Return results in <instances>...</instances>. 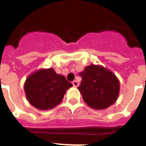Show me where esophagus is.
Segmentation results:
<instances>
[{
    "mask_svg": "<svg viewBox=\"0 0 146 146\" xmlns=\"http://www.w3.org/2000/svg\"><path fill=\"white\" fill-rule=\"evenodd\" d=\"M73 85L74 87H78L80 84H79V82H78L77 80H74L73 82Z\"/></svg>",
    "mask_w": 146,
    "mask_h": 146,
    "instance_id": "34e87169",
    "label": "esophagus"
}]
</instances>
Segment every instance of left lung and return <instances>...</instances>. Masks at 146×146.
Here are the masks:
<instances>
[{"label": "left lung", "mask_w": 146, "mask_h": 146, "mask_svg": "<svg viewBox=\"0 0 146 146\" xmlns=\"http://www.w3.org/2000/svg\"><path fill=\"white\" fill-rule=\"evenodd\" d=\"M79 75L82 81L78 89L84 102L90 108L102 110L117 101L120 82L111 71L102 66L91 64L86 66Z\"/></svg>", "instance_id": "1"}]
</instances>
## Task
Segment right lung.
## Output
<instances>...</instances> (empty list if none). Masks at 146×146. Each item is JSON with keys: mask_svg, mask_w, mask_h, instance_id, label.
Instances as JSON below:
<instances>
[{"mask_svg": "<svg viewBox=\"0 0 146 146\" xmlns=\"http://www.w3.org/2000/svg\"><path fill=\"white\" fill-rule=\"evenodd\" d=\"M71 86L72 83L53 68L41 69L29 76L24 90L29 102L35 108L44 111L59 104Z\"/></svg>", "mask_w": 146, "mask_h": 146, "instance_id": "1", "label": "right lung"}]
</instances>
